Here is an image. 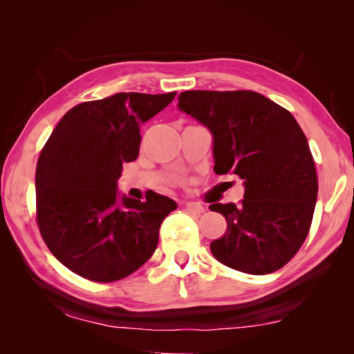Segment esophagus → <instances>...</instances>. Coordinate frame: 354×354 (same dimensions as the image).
<instances>
[{
  "label": "esophagus",
  "instance_id": "esophagus-1",
  "mask_svg": "<svg viewBox=\"0 0 354 354\" xmlns=\"http://www.w3.org/2000/svg\"><path fill=\"white\" fill-rule=\"evenodd\" d=\"M185 207H187L188 211L195 212V214H201V212L206 211L205 206L200 205V203H195V201H188V203H185Z\"/></svg>",
  "mask_w": 354,
  "mask_h": 354
}]
</instances>
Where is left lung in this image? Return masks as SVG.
Returning <instances> with one entry per match:
<instances>
[{"instance_id":"obj_1","label":"left lung","mask_w":354,"mask_h":354,"mask_svg":"<svg viewBox=\"0 0 354 354\" xmlns=\"http://www.w3.org/2000/svg\"><path fill=\"white\" fill-rule=\"evenodd\" d=\"M177 108L209 130L217 176L235 174L245 195L214 203L227 232L211 243L219 263L264 275L297 254L311 227L317 176L301 127L287 109L250 90H188Z\"/></svg>"}]
</instances>
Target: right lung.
Masks as SVG:
<instances>
[{"label":"right lung","mask_w":354,"mask_h":354,"mask_svg":"<svg viewBox=\"0 0 354 354\" xmlns=\"http://www.w3.org/2000/svg\"><path fill=\"white\" fill-rule=\"evenodd\" d=\"M176 93H115L62 115L37 164V221L43 240L67 269L114 282L151 258L159 227L177 209L171 198L119 193L122 164L138 158L140 127Z\"/></svg>","instance_id":"obj_1"}]
</instances>
